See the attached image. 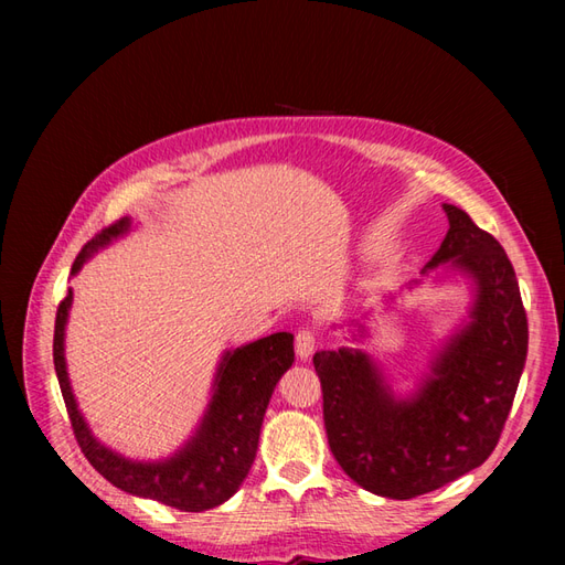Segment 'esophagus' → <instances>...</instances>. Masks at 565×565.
Returning a JSON list of instances; mask_svg holds the SVG:
<instances>
[{
	"label": "esophagus",
	"mask_w": 565,
	"mask_h": 565,
	"mask_svg": "<svg viewBox=\"0 0 565 565\" xmlns=\"http://www.w3.org/2000/svg\"><path fill=\"white\" fill-rule=\"evenodd\" d=\"M316 347H318V338H316L313 330H298V334H296V354H298V359H303V362H306V359L313 356Z\"/></svg>",
	"instance_id": "1"
}]
</instances>
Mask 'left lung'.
<instances>
[{
	"instance_id": "left-lung-1",
	"label": "left lung",
	"mask_w": 565,
	"mask_h": 565,
	"mask_svg": "<svg viewBox=\"0 0 565 565\" xmlns=\"http://www.w3.org/2000/svg\"><path fill=\"white\" fill-rule=\"evenodd\" d=\"M447 237L423 274L441 264L471 284L468 316L429 359L411 395H395L359 347L313 356L328 441L342 471L369 493L411 500L481 466L500 439L526 362V313L512 264L493 235L444 203ZM359 342L366 326L354 322Z\"/></svg>"
}]
</instances>
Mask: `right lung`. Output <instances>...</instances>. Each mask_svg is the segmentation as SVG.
Segmentation results:
<instances>
[{
	"label": "right lung",
	"instance_id": "right-lung-1",
	"mask_svg": "<svg viewBox=\"0 0 565 565\" xmlns=\"http://www.w3.org/2000/svg\"><path fill=\"white\" fill-rule=\"evenodd\" d=\"M130 227H134V221L128 215L104 227L82 247L70 274L75 276L87 259L111 245L114 239L128 235ZM70 306L72 289L57 306L53 362L72 429H75L87 461L106 481L126 493L158 500L162 505L182 512H203L233 498L257 456L262 419L276 383L294 364V334L274 332L269 338L223 352L213 376L211 401L194 435L167 459L134 461L94 437L87 419L79 413L65 364V326Z\"/></svg>",
	"mask_w": 565,
	"mask_h": 565
}]
</instances>
